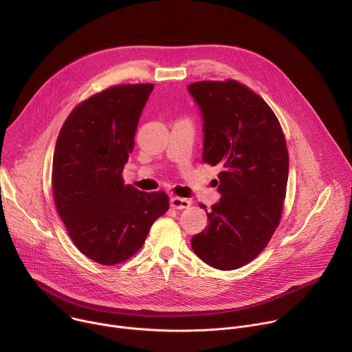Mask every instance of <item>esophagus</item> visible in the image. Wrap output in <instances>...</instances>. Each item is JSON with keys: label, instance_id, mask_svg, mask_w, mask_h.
<instances>
[{"label": "esophagus", "instance_id": "obj_1", "mask_svg": "<svg viewBox=\"0 0 352 352\" xmlns=\"http://www.w3.org/2000/svg\"><path fill=\"white\" fill-rule=\"evenodd\" d=\"M170 206L173 209H177V210H182V209H188L190 206V202L188 199H184V197H178V196H174L170 199Z\"/></svg>", "mask_w": 352, "mask_h": 352}]
</instances>
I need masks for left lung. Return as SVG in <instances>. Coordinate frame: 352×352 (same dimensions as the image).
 <instances>
[{
    "instance_id": "obj_1",
    "label": "left lung",
    "mask_w": 352,
    "mask_h": 352,
    "mask_svg": "<svg viewBox=\"0 0 352 352\" xmlns=\"http://www.w3.org/2000/svg\"><path fill=\"white\" fill-rule=\"evenodd\" d=\"M188 91L204 117L202 160L223 168L221 197L190 245L209 266L234 270L262 252L280 223L288 181L284 133L265 100L235 80L196 82Z\"/></svg>"
}]
</instances>
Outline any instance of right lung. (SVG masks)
<instances>
[{
    "mask_svg": "<svg viewBox=\"0 0 352 352\" xmlns=\"http://www.w3.org/2000/svg\"><path fill=\"white\" fill-rule=\"evenodd\" d=\"M153 87L120 85L89 97L69 114L56 143L52 179L58 214L75 246L100 265L129 259L168 210L164 192L139 190L121 177Z\"/></svg>",
    "mask_w": 352,
    "mask_h": 352,
    "instance_id": "right-lung-1",
    "label": "right lung"
}]
</instances>
